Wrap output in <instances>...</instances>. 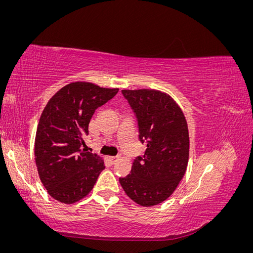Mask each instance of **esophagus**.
<instances>
[{
    "instance_id": "34e87169",
    "label": "esophagus",
    "mask_w": 253,
    "mask_h": 253,
    "mask_svg": "<svg viewBox=\"0 0 253 253\" xmlns=\"http://www.w3.org/2000/svg\"><path fill=\"white\" fill-rule=\"evenodd\" d=\"M109 159L111 160L112 163H115V162H117V160L119 159V156H110Z\"/></svg>"
}]
</instances>
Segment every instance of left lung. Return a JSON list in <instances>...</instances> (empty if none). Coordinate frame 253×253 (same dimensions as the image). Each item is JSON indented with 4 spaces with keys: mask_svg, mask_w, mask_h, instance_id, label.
Returning a JSON list of instances; mask_svg holds the SVG:
<instances>
[{
    "mask_svg": "<svg viewBox=\"0 0 253 253\" xmlns=\"http://www.w3.org/2000/svg\"><path fill=\"white\" fill-rule=\"evenodd\" d=\"M138 121L139 140L147 149L134 159L131 174L120 177L126 195L143 207L166 201L186 173L189 131L173 98L155 89H122Z\"/></svg>",
    "mask_w": 253,
    "mask_h": 253,
    "instance_id": "8db88e82",
    "label": "left lung"
}]
</instances>
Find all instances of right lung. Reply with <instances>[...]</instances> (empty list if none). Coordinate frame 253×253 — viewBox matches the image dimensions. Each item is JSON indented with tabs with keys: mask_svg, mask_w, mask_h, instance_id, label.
Listing matches in <instances>:
<instances>
[{
	"mask_svg": "<svg viewBox=\"0 0 253 253\" xmlns=\"http://www.w3.org/2000/svg\"><path fill=\"white\" fill-rule=\"evenodd\" d=\"M118 93L89 82L59 89L45 106L38 125L35 158L38 173L56 201L74 204L86 196L104 169L100 156L82 150L95 110Z\"/></svg>",
	"mask_w": 253,
	"mask_h": 253,
	"instance_id": "obj_1",
	"label": "right lung"
}]
</instances>
